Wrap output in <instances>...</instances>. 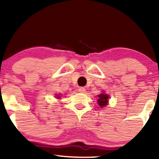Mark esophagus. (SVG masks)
Returning <instances> with one entry per match:
<instances>
[{"instance_id": "obj_1", "label": "esophagus", "mask_w": 159, "mask_h": 159, "mask_svg": "<svg viewBox=\"0 0 159 159\" xmlns=\"http://www.w3.org/2000/svg\"><path fill=\"white\" fill-rule=\"evenodd\" d=\"M79 91L80 93H85V88H83V87H80V88H79Z\"/></svg>"}]
</instances>
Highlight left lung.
Listing matches in <instances>:
<instances>
[{
  "instance_id": "1",
  "label": "left lung",
  "mask_w": 159,
  "mask_h": 159,
  "mask_svg": "<svg viewBox=\"0 0 159 159\" xmlns=\"http://www.w3.org/2000/svg\"><path fill=\"white\" fill-rule=\"evenodd\" d=\"M98 103L99 104V106H100V107H104L108 104V102H109V96L107 94H105L104 93H102L99 95H98Z\"/></svg>"
}]
</instances>
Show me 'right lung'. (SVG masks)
I'll return each instance as SVG.
<instances>
[{"mask_svg": "<svg viewBox=\"0 0 159 159\" xmlns=\"http://www.w3.org/2000/svg\"><path fill=\"white\" fill-rule=\"evenodd\" d=\"M56 98L57 99H60V95H56Z\"/></svg>", "mask_w": 159, "mask_h": 159, "instance_id": "right-lung-1", "label": "right lung"}]
</instances>
